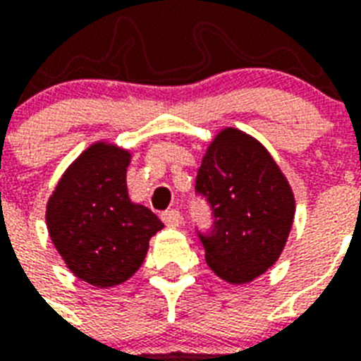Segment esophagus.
Listing matches in <instances>:
<instances>
[{"label": "esophagus", "instance_id": "1", "mask_svg": "<svg viewBox=\"0 0 361 361\" xmlns=\"http://www.w3.org/2000/svg\"><path fill=\"white\" fill-rule=\"evenodd\" d=\"M161 219H163V223L166 226H180L183 217H181L180 209H166V212L161 214Z\"/></svg>", "mask_w": 361, "mask_h": 361}]
</instances>
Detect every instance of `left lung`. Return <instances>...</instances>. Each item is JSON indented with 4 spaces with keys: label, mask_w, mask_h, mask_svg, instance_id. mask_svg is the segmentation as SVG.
Wrapping results in <instances>:
<instances>
[{
    "label": "left lung",
    "mask_w": 361,
    "mask_h": 361,
    "mask_svg": "<svg viewBox=\"0 0 361 361\" xmlns=\"http://www.w3.org/2000/svg\"><path fill=\"white\" fill-rule=\"evenodd\" d=\"M195 195L212 212L197 236L221 279L241 285L274 266L294 219V195L262 144L238 129L215 136L198 169Z\"/></svg>",
    "instance_id": "1"
}]
</instances>
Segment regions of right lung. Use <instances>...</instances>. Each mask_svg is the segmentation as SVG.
<instances>
[{"label": "right lung", "instance_id": "1", "mask_svg": "<svg viewBox=\"0 0 361 361\" xmlns=\"http://www.w3.org/2000/svg\"><path fill=\"white\" fill-rule=\"evenodd\" d=\"M129 159L95 144L71 164L48 200L54 245L76 277L99 288L129 279L144 262L149 238L164 226L152 209L129 200Z\"/></svg>", "mask_w": 361, "mask_h": 361}]
</instances>
